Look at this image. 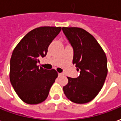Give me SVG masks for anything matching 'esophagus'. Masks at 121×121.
I'll return each instance as SVG.
<instances>
[{"instance_id": "1", "label": "esophagus", "mask_w": 121, "mask_h": 121, "mask_svg": "<svg viewBox=\"0 0 121 121\" xmlns=\"http://www.w3.org/2000/svg\"><path fill=\"white\" fill-rule=\"evenodd\" d=\"M62 75H63L62 73H58V76H59V77H61V76H62Z\"/></svg>"}]
</instances>
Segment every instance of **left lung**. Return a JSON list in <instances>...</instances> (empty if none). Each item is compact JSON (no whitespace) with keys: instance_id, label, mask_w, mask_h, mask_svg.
<instances>
[{"instance_id":"1","label":"left lung","mask_w":121,"mask_h":121,"mask_svg":"<svg viewBox=\"0 0 121 121\" xmlns=\"http://www.w3.org/2000/svg\"><path fill=\"white\" fill-rule=\"evenodd\" d=\"M62 30L73 48V63L80 71L77 78L67 77L63 92L71 102L86 104L104 86L108 75L106 55L96 39L83 29L63 27Z\"/></svg>"}]
</instances>
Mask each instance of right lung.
Returning a JSON list of instances; mask_svg holds the SVG:
<instances>
[{
	"instance_id": "obj_1",
	"label": "right lung",
	"mask_w": 121,
	"mask_h": 121,
	"mask_svg": "<svg viewBox=\"0 0 121 121\" xmlns=\"http://www.w3.org/2000/svg\"><path fill=\"white\" fill-rule=\"evenodd\" d=\"M61 27H40L29 32L13 50L10 59V80L19 98L27 104L44 102L58 77L55 69L47 70L37 64L44 57Z\"/></svg>"
}]
</instances>
